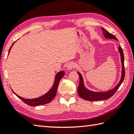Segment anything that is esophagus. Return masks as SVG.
Returning <instances> with one entry per match:
<instances>
[{
	"mask_svg": "<svg viewBox=\"0 0 134 134\" xmlns=\"http://www.w3.org/2000/svg\"><path fill=\"white\" fill-rule=\"evenodd\" d=\"M75 67V63H70L69 64H68L67 65V70H72V69H74V68Z\"/></svg>",
	"mask_w": 134,
	"mask_h": 134,
	"instance_id": "34e87169",
	"label": "esophagus"
}]
</instances>
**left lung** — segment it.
I'll use <instances>...</instances> for the list:
<instances>
[{
  "instance_id": "obj_1",
  "label": "left lung",
  "mask_w": 134,
  "mask_h": 134,
  "mask_svg": "<svg viewBox=\"0 0 134 134\" xmlns=\"http://www.w3.org/2000/svg\"><path fill=\"white\" fill-rule=\"evenodd\" d=\"M102 30L103 31V35L105 38L107 39H113L117 40V38L114 35H113L111 33L109 32L108 31H106L105 29L102 28ZM119 51L121 55V60L122 63V73H121V78L120 80V82L118 83V85L113 90L105 92H95L88 90L86 89L84 84H83V81L82 75L79 72H78V74L80 77V83L78 85V93L81 98H82L85 100H89V101H97V100H106L110 98L111 97L114 95L116 92L117 91L118 89L119 88L120 85H121L122 82L124 81L125 77V69H124V53H123L122 49L121 46H119Z\"/></svg>"
}]
</instances>
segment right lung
<instances>
[{"label":"right lung","mask_w":134,"mask_h":134,"mask_svg":"<svg viewBox=\"0 0 134 134\" xmlns=\"http://www.w3.org/2000/svg\"><path fill=\"white\" fill-rule=\"evenodd\" d=\"M14 43L12 44V46L10 47L9 51V53L10 52V50H11L12 46L14 44ZM64 75V71H60L57 73V74L56 75V77H55V80H54V84H53V86L52 87V88L46 94H44V95H43L42 96H41L38 98L33 99H24V98H21V97H20L18 95H17V94H15L14 92H13V91H13V92L14 93L18 98L20 99L21 100H23L25 103H26L27 104H28V105L30 106H39V105H42V104H47L53 100L55 97V96H56L59 82H60V80L62 78V77H63Z\"/></svg>","instance_id":"obj_1"}]
</instances>
